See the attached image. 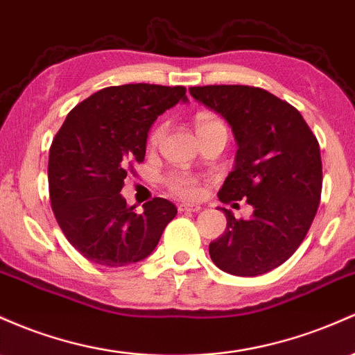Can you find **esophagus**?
<instances>
[{"instance_id": "esophagus-1", "label": "esophagus", "mask_w": 355, "mask_h": 355, "mask_svg": "<svg viewBox=\"0 0 355 355\" xmlns=\"http://www.w3.org/2000/svg\"><path fill=\"white\" fill-rule=\"evenodd\" d=\"M202 207L198 204H180L178 205V210L180 212H198Z\"/></svg>"}]
</instances>
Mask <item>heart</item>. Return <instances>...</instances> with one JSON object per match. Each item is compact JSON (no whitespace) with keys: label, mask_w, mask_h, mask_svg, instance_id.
Masks as SVG:
<instances>
[{"label":"heart","mask_w":355,"mask_h":355,"mask_svg":"<svg viewBox=\"0 0 355 355\" xmlns=\"http://www.w3.org/2000/svg\"><path fill=\"white\" fill-rule=\"evenodd\" d=\"M193 124H196L197 135L205 133V131L210 130H225L224 121L217 118V116L210 114V112H198L193 119ZM166 133V124L158 123L157 126L151 130L150 136H148V146L157 148L159 143H162L163 136ZM166 190L173 196L182 197V198H198L202 196V190H204V178L198 177V175L189 173V171H171L165 177L163 180Z\"/></svg>","instance_id":"obj_1"}]
</instances>
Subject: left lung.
<instances>
[{
  "instance_id": "left-lung-1",
  "label": "left lung",
  "mask_w": 355,
  "mask_h": 355,
  "mask_svg": "<svg viewBox=\"0 0 355 355\" xmlns=\"http://www.w3.org/2000/svg\"><path fill=\"white\" fill-rule=\"evenodd\" d=\"M189 91L231 124L239 146L220 202L246 198L254 209L246 220L222 209L227 227L209 244L210 258L231 275H264L297 251L317 214L322 196L317 136L298 109L264 89L204 85Z\"/></svg>"
}]
</instances>
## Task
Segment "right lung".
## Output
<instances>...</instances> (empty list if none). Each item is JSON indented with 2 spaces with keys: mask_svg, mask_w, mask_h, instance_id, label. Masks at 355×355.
Returning <instances> with one entry per match:
<instances>
[{
  "mask_svg": "<svg viewBox=\"0 0 355 355\" xmlns=\"http://www.w3.org/2000/svg\"><path fill=\"white\" fill-rule=\"evenodd\" d=\"M182 85H112L77 104L53 138L49 192L58 227L84 258L109 268L145 259L177 207L155 197L136 214L119 196L145 159L153 121L178 101Z\"/></svg>",
  "mask_w": 355,
  "mask_h": 355,
  "instance_id": "add662e5",
  "label": "right lung"
}]
</instances>
